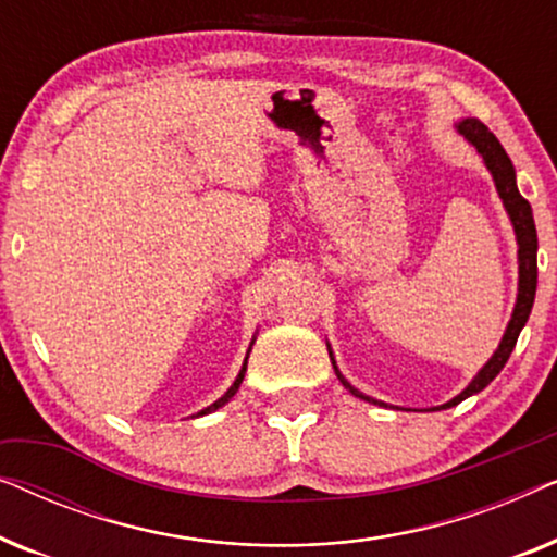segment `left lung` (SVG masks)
<instances>
[{"mask_svg": "<svg viewBox=\"0 0 557 557\" xmlns=\"http://www.w3.org/2000/svg\"><path fill=\"white\" fill-rule=\"evenodd\" d=\"M456 132H459L469 144H474V149L479 151V154H482L486 170L492 172L494 185H497V193L502 197V202H505L507 215H509V220H512V227H515V235H517V246H520V250H517V261H520V284H517V304H515L512 319H509L507 332L499 342L497 352L492 355V360L476 372V377L471 380V383L463 387V391L456 395L454 400H448L438 408L459 406V403L467 400L469 395L482 393L484 387L499 375L502 368H505L507 360H509V355H512V349L517 345V337H520L524 322H528L532 304H535V288H537V231H535V218H532L530 202L524 200V197L520 195V189H517L512 159L507 157V151L499 144L497 136H494L479 119L459 121V124H456ZM330 360L334 364V372H337L339 383L345 385L347 391L355 395V398H362L368 403H377V406H385V403H380L375 398H368V395L355 391V387L349 385L345 377H342V372L337 370V362H334L332 349H330Z\"/></svg>", "mask_w": 557, "mask_h": 557, "instance_id": "obj_1", "label": "left lung"}]
</instances>
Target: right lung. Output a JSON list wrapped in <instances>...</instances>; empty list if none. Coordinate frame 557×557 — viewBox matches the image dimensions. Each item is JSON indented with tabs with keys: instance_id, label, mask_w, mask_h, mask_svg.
Returning <instances> with one entry per match:
<instances>
[{
	"instance_id": "1",
	"label": "right lung",
	"mask_w": 557,
	"mask_h": 557,
	"mask_svg": "<svg viewBox=\"0 0 557 557\" xmlns=\"http://www.w3.org/2000/svg\"><path fill=\"white\" fill-rule=\"evenodd\" d=\"M248 355H250V347H248ZM248 355H246V362H243V368H240V372H238V377H235V383H233L231 387H227V393L223 395V398H218L215 403H212V406H208V408H205V410H200V413H197V416L212 413V410L223 408V406H225V403H227V400H231L235 393H238V387H240V383H243V375H246V368H248Z\"/></svg>"
}]
</instances>
